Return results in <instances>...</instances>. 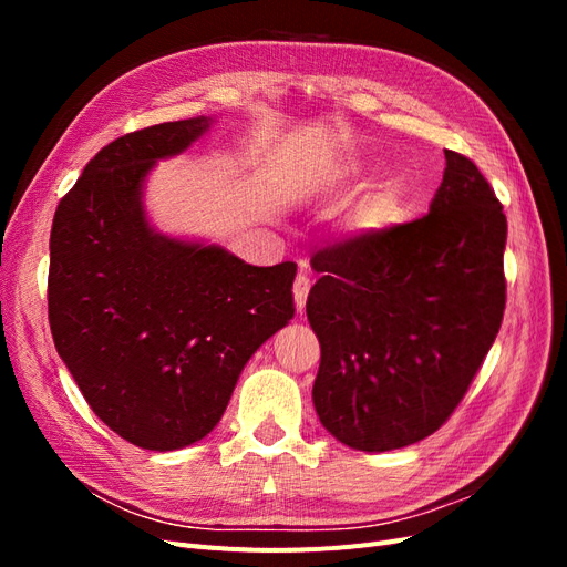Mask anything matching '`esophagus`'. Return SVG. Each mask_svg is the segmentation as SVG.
<instances>
[{"instance_id":"obj_1","label":"esophagus","mask_w":567,"mask_h":567,"mask_svg":"<svg viewBox=\"0 0 567 567\" xmlns=\"http://www.w3.org/2000/svg\"><path fill=\"white\" fill-rule=\"evenodd\" d=\"M310 277L300 269V274L296 277V284H293V298H296V307L298 312H302V307L307 302V293H310Z\"/></svg>"}]
</instances>
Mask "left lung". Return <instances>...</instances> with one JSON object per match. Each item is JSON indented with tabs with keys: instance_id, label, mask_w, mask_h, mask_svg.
<instances>
[{
	"instance_id": "obj_1",
	"label": "left lung",
	"mask_w": 567,
	"mask_h": 567,
	"mask_svg": "<svg viewBox=\"0 0 567 567\" xmlns=\"http://www.w3.org/2000/svg\"><path fill=\"white\" fill-rule=\"evenodd\" d=\"M425 217L315 255L307 319L321 346V425L359 452L409 447L452 416L499 333L506 215L466 156L444 151Z\"/></svg>"
}]
</instances>
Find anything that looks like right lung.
<instances>
[{"instance_id":"1","label":"right lung","mask_w":567,"mask_h":567,"mask_svg":"<svg viewBox=\"0 0 567 567\" xmlns=\"http://www.w3.org/2000/svg\"><path fill=\"white\" fill-rule=\"evenodd\" d=\"M213 117L130 132L101 148L54 215L49 326L84 400L113 433L173 452L219 423L238 375L293 319L296 265L161 234L144 192Z\"/></svg>"}]
</instances>
